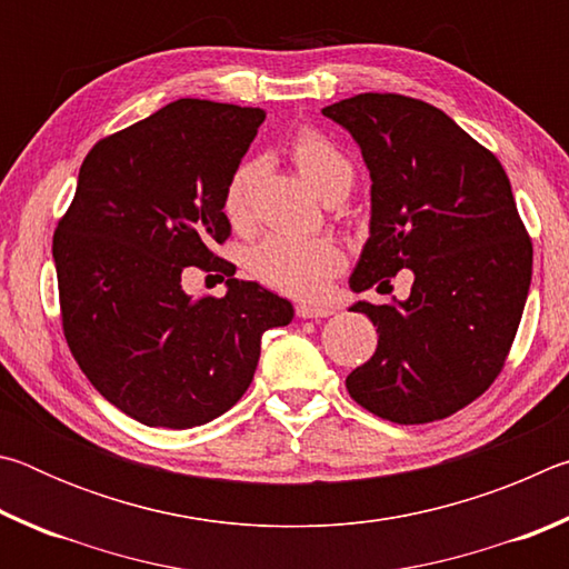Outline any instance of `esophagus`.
<instances>
[{"label":"esophagus","instance_id":"esophagus-1","mask_svg":"<svg viewBox=\"0 0 569 569\" xmlns=\"http://www.w3.org/2000/svg\"><path fill=\"white\" fill-rule=\"evenodd\" d=\"M296 316H298V319H329V316H333V308L331 306L301 303V306H296Z\"/></svg>","mask_w":569,"mask_h":569}]
</instances>
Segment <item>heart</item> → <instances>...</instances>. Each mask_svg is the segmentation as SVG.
<instances>
[{
	"instance_id": "obj_1",
	"label": "heart",
	"mask_w": 569,
	"mask_h": 569,
	"mask_svg": "<svg viewBox=\"0 0 569 569\" xmlns=\"http://www.w3.org/2000/svg\"><path fill=\"white\" fill-rule=\"evenodd\" d=\"M293 162L323 200L339 198L353 186V166L343 152L316 130H303L293 140ZM261 178V162H240L228 178L223 213L233 226H246L253 213V192ZM248 268L258 281L296 298H313L326 291L343 268L341 248L331 238L268 236L248 256Z\"/></svg>"
}]
</instances>
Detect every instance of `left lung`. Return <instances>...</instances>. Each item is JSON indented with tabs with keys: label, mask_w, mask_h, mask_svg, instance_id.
<instances>
[{
	"label": "left lung",
	"mask_w": 569,
	"mask_h": 569,
	"mask_svg": "<svg viewBox=\"0 0 569 569\" xmlns=\"http://www.w3.org/2000/svg\"><path fill=\"white\" fill-rule=\"evenodd\" d=\"M321 112L351 132L371 176L351 288L413 273L407 301L351 306L377 326L379 346L346 389L381 419H445L492 387L522 319L532 240L512 186L502 162L429 102L363 92Z\"/></svg>",
	"instance_id": "obj_1"
}]
</instances>
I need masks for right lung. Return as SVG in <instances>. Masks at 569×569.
<instances>
[{
    "instance_id": "1",
    "label": "right lung",
    "mask_w": 569,
    "mask_h": 569,
    "mask_svg": "<svg viewBox=\"0 0 569 569\" xmlns=\"http://www.w3.org/2000/svg\"><path fill=\"white\" fill-rule=\"evenodd\" d=\"M266 120L261 108L176 100L102 138L54 230L64 339L112 407L148 427L213 421L253 381L261 336L293 306L238 281L226 243L228 178ZM190 264L223 270V299L181 291Z\"/></svg>"
}]
</instances>
